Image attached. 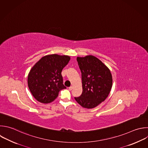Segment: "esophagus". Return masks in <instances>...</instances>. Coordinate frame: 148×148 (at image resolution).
Masks as SVG:
<instances>
[{
  "mask_svg": "<svg viewBox=\"0 0 148 148\" xmlns=\"http://www.w3.org/2000/svg\"><path fill=\"white\" fill-rule=\"evenodd\" d=\"M73 87L72 86H70L69 87V90H72V89H73Z\"/></svg>",
  "mask_w": 148,
  "mask_h": 148,
  "instance_id": "1",
  "label": "esophagus"
}]
</instances>
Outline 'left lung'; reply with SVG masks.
I'll return each mask as SVG.
<instances>
[{
    "label": "left lung",
    "instance_id": "8db88e82",
    "mask_svg": "<svg viewBox=\"0 0 148 148\" xmlns=\"http://www.w3.org/2000/svg\"><path fill=\"white\" fill-rule=\"evenodd\" d=\"M82 73L83 91L75 97L82 107L91 109L96 107L108 97L112 86V76L109 69L93 56L77 57Z\"/></svg>",
    "mask_w": 148,
    "mask_h": 148
}]
</instances>
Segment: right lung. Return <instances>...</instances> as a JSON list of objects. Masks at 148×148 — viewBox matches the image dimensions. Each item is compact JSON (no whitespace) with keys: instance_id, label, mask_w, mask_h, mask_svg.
<instances>
[{"instance_id":"obj_1","label":"right lung","mask_w":148,"mask_h":148,"mask_svg":"<svg viewBox=\"0 0 148 148\" xmlns=\"http://www.w3.org/2000/svg\"><path fill=\"white\" fill-rule=\"evenodd\" d=\"M70 59L68 56L47 55L32 68L28 76V85L38 101L50 103L56 99L60 90L66 88L63 84L61 72Z\"/></svg>"}]
</instances>
